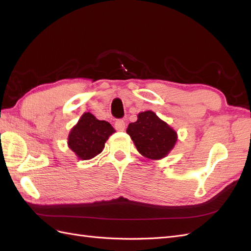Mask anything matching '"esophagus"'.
Wrapping results in <instances>:
<instances>
[{
  "label": "esophagus",
  "mask_w": 251,
  "mask_h": 251,
  "mask_svg": "<svg viewBox=\"0 0 251 251\" xmlns=\"http://www.w3.org/2000/svg\"><path fill=\"white\" fill-rule=\"evenodd\" d=\"M126 126V124L125 120L118 119V120L115 121V128L117 131H125Z\"/></svg>",
  "instance_id": "1"
}]
</instances>
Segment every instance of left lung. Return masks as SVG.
Segmentation results:
<instances>
[{
	"label": "left lung",
	"mask_w": 251,
	"mask_h": 251,
	"mask_svg": "<svg viewBox=\"0 0 251 251\" xmlns=\"http://www.w3.org/2000/svg\"><path fill=\"white\" fill-rule=\"evenodd\" d=\"M126 133L139 153L153 160L166 157L177 141L176 131L153 111L139 113L137 121L127 126Z\"/></svg>",
	"instance_id": "1"
}]
</instances>
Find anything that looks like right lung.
I'll list each match as a JSON object with an SVG mask.
<instances>
[{
	"instance_id": "right-lung-1",
	"label": "right lung",
	"mask_w": 251,
	"mask_h": 251,
	"mask_svg": "<svg viewBox=\"0 0 251 251\" xmlns=\"http://www.w3.org/2000/svg\"><path fill=\"white\" fill-rule=\"evenodd\" d=\"M115 132L105 120H98L91 113L82 114L68 137V146L79 159L89 160L100 154L104 143Z\"/></svg>"
}]
</instances>
